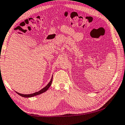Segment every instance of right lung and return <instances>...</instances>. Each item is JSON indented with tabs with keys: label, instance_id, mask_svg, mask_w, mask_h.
I'll return each mask as SVG.
<instances>
[{
	"label": "right lung",
	"instance_id": "obj_1",
	"mask_svg": "<svg viewBox=\"0 0 125 125\" xmlns=\"http://www.w3.org/2000/svg\"><path fill=\"white\" fill-rule=\"evenodd\" d=\"M52 76L51 78V80H50V82H49V83H48L47 86H46L45 87H44L43 88H42L41 89V90L39 91L38 92H35L34 93H32V94H21V93H19L18 92H16V93H17L19 95H20L21 97H25V98H30V97H34V96H36V95H38L39 94H41L43 93L44 92H45L47 91L48 88H49L50 86H51L52 84Z\"/></svg>",
	"mask_w": 125,
	"mask_h": 125
}]
</instances>
